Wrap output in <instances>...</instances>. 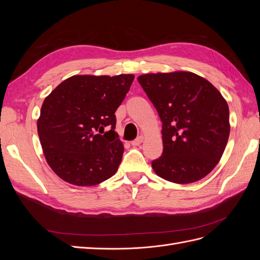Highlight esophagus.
<instances>
[{
  "label": "esophagus",
  "mask_w": 260,
  "mask_h": 260,
  "mask_svg": "<svg viewBox=\"0 0 260 260\" xmlns=\"http://www.w3.org/2000/svg\"><path fill=\"white\" fill-rule=\"evenodd\" d=\"M143 140H144V138H143L142 136H141V137H139L138 139L131 141V145H132V146H138V145H140L141 143L143 142Z\"/></svg>",
  "instance_id": "esophagus-1"
}]
</instances>
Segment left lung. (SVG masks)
<instances>
[{"label":"left lung","instance_id":"obj_1","mask_svg":"<svg viewBox=\"0 0 260 260\" xmlns=\"http://www.w3.org/2000/svg\"><path fill=\"white\" fill-rule=\"evenodd\" d=\"M162 122V155L152 161L160 178L179 184L207 176L230 135L229 107L209 81L193 73L138 77Z\"/></svg>","mask_w":260,"mask_h":260}]
</instances>
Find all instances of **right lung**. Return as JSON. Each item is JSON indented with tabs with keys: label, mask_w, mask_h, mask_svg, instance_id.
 I'll return each mask as SVG.
<instances>
[{
	"label": "right lung",
	"mask_w": 260,
	"mask_h": 260,
	"mask_svg": "<svg viewBox=\"0 0 260 260\" xmlns=\"http://www.w3.org/2000/svg\"><path fill=\"white\" fill-rule=\"evenodd\" d=\"M133 79V75H77L45 98L38 135L46 161L60 179L92 186L116 174L123 144L115 132V112ZM105 127L110 130L105 133Z\"/></svg>",
	"instance_id": "1"
}]
</instances>
